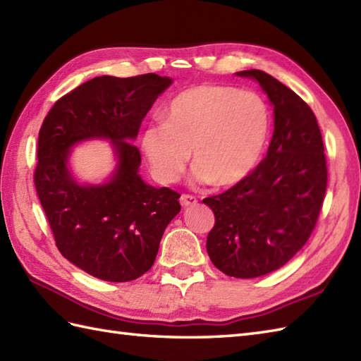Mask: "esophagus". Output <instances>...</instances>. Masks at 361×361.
<instances>
[{
  "instance_id": "1",
  "label": "esophagus",
  "mask_w": 361,
  "mask_h": 361,
  "mask_svg": "<svg viewBox=\"0 0 361 361\" xmlns=\"http://www.w3.org/2000/svg\"><path fill=\"white\" fill-rule=\"evenodd\" d=\"M179 201H180V205H182L183 208L193 207V205L197 204V199H196L195 196H190V195H182Z\"/></svg>"
}]
</instances>
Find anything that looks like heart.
I'll return each mask as SVG.
<instances>
[{"label": "heart", "mask_w": 361, "mask_h": 361, "mask_svg": "<svg viewBox=\"0 0 361 361\" xmlns=\"http://www.w3.org/2000/svg\"><path fill=\"white\" fill-rule=\"evenodd\" d=\"M267 135L269 109L258 94L197 85L170 102L165 122L143 130L140 147L160 183L178 180L193 154L196 183L233 187L258 165Z\"/></svg>", "instance_id": "heart-1"}]
</instances>
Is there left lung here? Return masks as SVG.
<instances>
[{"label": "left lung", "instance_id": "8db88e82", "mask_svg": "<svg viewBox=\"0 0 361 361\" xmlns=\"http://www.w3.org/2000/svg\"><path fill=\"white\" fill-rule=\"evenodd\" d=\"M261 86L274 106L267 156L243 182L205 197L214 213L207 238L212 262L235 278L278 270L314 230L327 185L324 145L315 114L300 95L266 72H236Z\"/></svg>", "mask_w": 361, "mask_h": 361}]
</instances>
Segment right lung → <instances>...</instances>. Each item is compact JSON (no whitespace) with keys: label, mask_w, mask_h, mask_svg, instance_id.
<instances>
[{"label":"right lung","mask_w":361,"mask_h":361,"mask_svg":"<svg viewBox=\"0 0 361 361\" xmlns=\"http://www.w3.org/2000/svg\"><path fill=\"white\" fill-rule=\"evenodd\" d=\"M171 85L157 74L95 77L55 103L39 130L34 180L55 244L103 281L126 283L148 271L180 212L179 193L142 179L133 145L143 117ZM87 140H108L115 153V170L99 184L80 183L70 168V151Z\"/></svg>","instance_id":"right-lung-1"}]
</instances>
